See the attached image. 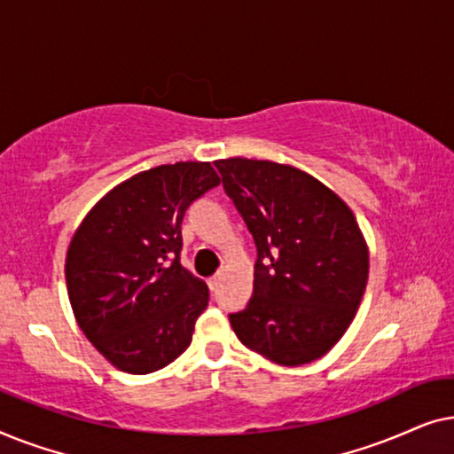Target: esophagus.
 Masks as SVG:
<instances>
[{"mask_svg": "<svg viewBox=\"0 0 454 454\" xmlns=\"http://www.w3.org/2000/svg\"><path fill=\"white\" fill-rule=\"evenodd\" d=\"M219 281H221V272H216V275H213L208 278V287L210 289H216V285H219Z\"/></svg>", "mask_w": 454, "mask_h": 454, "instance_id": "obj_1", "label": "esophagus"}]
</instances>
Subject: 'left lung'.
Wrapping results in <instances>:
<instances>
[{"label":"left lung","instance_id":"1","mask_svg":"<svg viewBox=\"0 0 454 454\" xmlns=\"http://www.w3.org/2000/svg\"><path fill=\"white\" fill-rule=\"evenodd\" d=\"M215 165L258 252L252 300L229 314L231 328L278 365L314 362L349 328L368 283L356 216L295 167L241 157Z\"/></svg>","mask_w":454,"mask_h":454}]
</instances>
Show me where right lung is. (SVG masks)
I'll return each instance as SVG.
<instances>
[{
	"instance_id": "right-lung-1",
	"label": "right lung",
	"mask_w": 454,
	"mask_h": 454,
	"mask_svg": "<svg viewBox=\"0 0 454 454\" xmlns=\"http://www.w3.org/2000/svg\"><path fill=\"white\" fill-rule=\"evenodd\" d=\"M210 163L160 165L98 200L74 233L67 295L97 351L128 374H151L192 343L208 287L179 262L182 221L219 185Z\"/></svg>"
}]
</instances>
